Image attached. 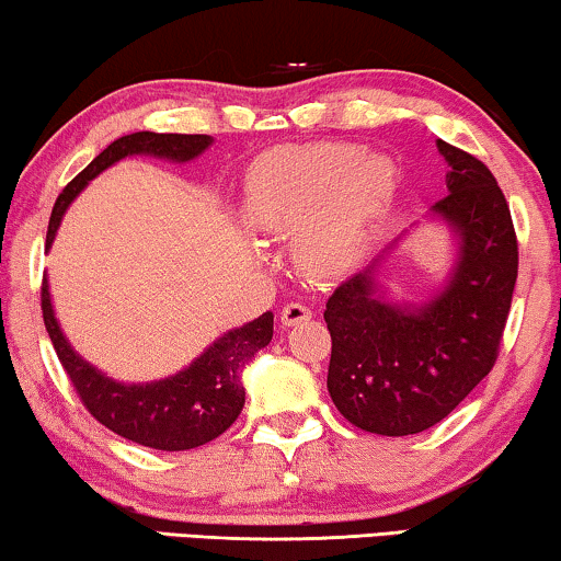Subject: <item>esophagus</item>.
Wrapping results in <instances>:
<instances>
[{
  "label": "esophagus",
  "mask_w": 561,
  "mask_h": 561,
  "mask_svg": "<svg viewBox=\"0 0 561 561\" xmlns=\"http://www.w3.org/2000/svg\"><path fill=\"white\" fill-rule=\"evenodd\" d=\"M311 319V309L304 304H286L280 311V321L283 327H298V324H306V321Z\"/></svg>",
  "instance_id": "34e87169"
}]
</instances>
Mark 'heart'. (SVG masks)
Returning a JSON list of instances; mask_svg holds the SVG:
<instances>
[{
    "instance_id": "b5f03b06",
    "label": "heart",
    "mask_w": 561,
    "mask_h": 561,
    "mask_svg": "<svg viewBox=\"0 0 561 561\" xmlns=\"http://www.w3.org/2000/svg\"><path fill=\"white\" fill-rule=\"evenodd\" d=\"M393 191L386 156L344 142L296 145L250 168L242 209L257 232L296 234L298 263L327 278L355 263Z\"/></svg>"
}]
</instances>
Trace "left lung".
<instances>
[{
	"label": "left lung",
	"instance_id": "obj_1",
	"mask_svg": "<svg viewBox=\"0 0 561 561\" xmlns=\"http://www.w3.org/2000/svg\"><path fill=\"white\" fill-rule=\"evenodd\" d=\"M436 148L447 160V196L428 217L455 234L447 280L419 304L390 301L380 255L327 301L329 396L370 434L409 436L447 419L493 370L511 311L518 242L503 191L482 160L444 140Z\"/></svg>",
	"mask_w": 561,
	"mask_h": 561
}]
</instances>
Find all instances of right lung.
<instances>
[{
  "label": "right lung",
  "instance_id": "right-lung-1",
  "mask_svg": "<svg viewBox=\"0 0 561 561\" xmlns=\"http://www.w3.org/2000/svg\"><path fill=\"white\" fill-rule=\"evenodd\" d=\"M214 140L209 135H160L133 133L104 148L64 188L53 206L45 248L50 250L68 204L106 168L129 156H152L188 163L202 156ZM43 321L64 370L71 378L81 403L110 432L150 449L183 451L217 439L234 424L244 405L242 373L260 350L273 340V313L252 319L250 324L229 329L209 344L188 367L171 378L152 382H119L96 370L66 340L53 311L48 278H43Z\"/></svg>",
  "mask_w": 561,
  "mask_h": 561
}]
</instances>
